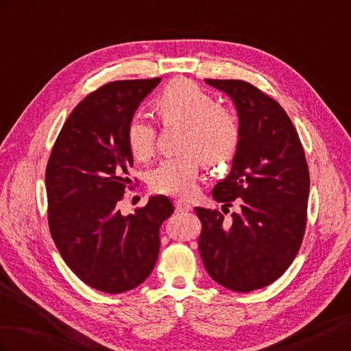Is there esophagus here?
Instances as JSON below:
<instances>
[{
	"label": "esophagus",
	"instance_id": "34e87169",
	"mask_svg": "<svg viewBox=\"0 0 351 351\" xmlns=\"http://www.w3.org/2000/svg\"><path fill=\"white\" fill-rule=\"evenodd\" d=\"M176 209L178 210V212H190L193 209V206L190 205V204H187V202H184V200H176Z\"/></svg>",
	"mask_w": 351,
	"mask_h": 351
}]
</instances>
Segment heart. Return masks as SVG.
<instances>
[{
  "mask_svg": "<svg viewBox=\"0 0 351 351\" xmlns=\"http://www.w3.org/2000/svg\"><path fill=\"white\" fill-rule=\"evenodd\" d=\"M154 111L164 125H180V152L162 159L149 174L154 192L192 196L204 162L219 167L236 156L241 142L237 115L192 80L169 82L155 98ZM125 141L137 161H147L155 152L156 130L151 123L134 117L127 125Z\"/></svg>",
  "mask_w": 351,
  "mask_h": 351,
  "instance_id": "obj_1",
  "label": "heart"
}]
</instances>
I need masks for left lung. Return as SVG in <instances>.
<instances>
[{"instance_id":"obj_1","label":"left lung","mask_w":351,"mask_h":351,"mask_svg":"<svg viewBox=\"0 0 351 351\" xmlns=\"http://www.w3.org/2000/svg\"><path fill=\"white\" fill-rule=\"evenodd\" d=\"M228 95L241 127L228 176L212 197L240 212L226 221L218 210L196 208L202 221L199 252L209 277L239 293L278 280L300 249L309 197V168L290 117L281 105L243 80H205Z\"/></svg>"}]
</instances>
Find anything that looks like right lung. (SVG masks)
Returning <instances> with one entry per match:
<instances>
[{
  "mask_svg": "<svg viewBox=\"0 0 351 351\" xmlns=\"http://www.w3.org/2000/svg\"><path fill=\"white\" fill-rule=\"evenodd\" d=\"M159 82H111L88 95L62 125L47 165L51 236L67 267L102 293L129 291L149 277L159 228L174 212L162 195L151 196L136 214L119 209L132 182L127 125Z\"/></svg>",
  "mask_w": 351,
  "mask_h": 351,
  "instance_id": "1",
  "label": "right lung"
}]
</instances>
